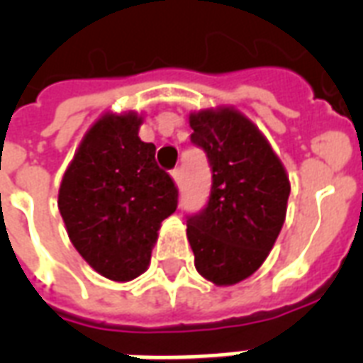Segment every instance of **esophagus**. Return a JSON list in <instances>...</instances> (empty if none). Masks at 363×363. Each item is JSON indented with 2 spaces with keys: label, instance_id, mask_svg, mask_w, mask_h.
<instances>
[{
  "label": "esophagus",
  "instance_id": "1",
  "mask_svg": "<svg viewBox=\"0 0 363 363\" xmlns=\"http://www.w3.org/2000/svg\"><path fill=\"white\" fill-rule=\"evenodd\" d=\"M171 175H173V181H175L177 184H181V182H182V175H184V173H182L181 165H177L175 169L171 171Z\"/></svg>",
  "mask_w": 363,
  "mask_h": 363
}]
</instances>
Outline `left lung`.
<instances>
[{
    "label": "left lung",
    "mask_w": 363,
    "mask_h": 363,
    "mask_svg": "<svg viewBox=\"0 0 363 363\" xmlns=\"http://www.w3.org/2000/svg\"><path fill=\"white\" fill-rule=\"evenodd\" d=\"M190 141L207 154V203L186 216L196 269L218 286L247 279L264 264L286 216L290 182L256 125L238 111L190 115Z\"/></svg>",
    "instance_id": "1"
}]
</instances>
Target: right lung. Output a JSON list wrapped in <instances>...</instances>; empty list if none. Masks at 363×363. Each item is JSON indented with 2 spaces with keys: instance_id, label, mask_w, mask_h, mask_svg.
Returning a JSON list of instances; mask_svg holds the SVG:
<instances>
[{
  "instance_id": "obj_1",
  "label": "right lung",
  "mask_w": 363,
  "mask_h": 363,
  "mask_svg": "<svg viewBox=\"0 0 363 363\" xmlns=\"http://www.w3.org/2000/svg\"><path fill=\"white\" fill-rule=\"evenodd\" d=\"M137 115H105L90 128L60 186L58 207L73 247L111 281L147 269L179 188L139 139Z\"/></svg>"
}]
</instances>
